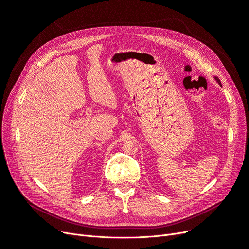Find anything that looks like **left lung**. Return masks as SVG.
Listing matches in <instances>:
<instances>
[{
    "instance_id": "1",
    "label": "left lung",
    "mask_w": 249,
    "mask_h": 249,
    "mask_svg": "<svg viewBox=\"0 0 249 249\" xmlns=\"http://www.w3.org/2000/svg\"><path fill=\"white\" fill-rule=\"evenodd\" d=\"M214 79H215V81H216V83H217L218 85H220V86H222V85H221V81H220V79H218V78H217L216 76L214 77Z\"/></svg>"
}]
</instances>
